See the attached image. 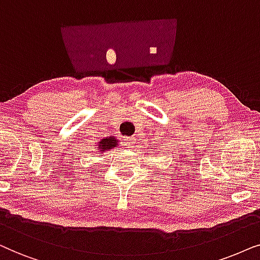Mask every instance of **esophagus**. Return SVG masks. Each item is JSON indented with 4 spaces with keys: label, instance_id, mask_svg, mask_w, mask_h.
I'll return each mask as SVG.
<instances>
[{
    "label": "esophagus",
    "instance_id": "obj_1",
    "mask_svg": "<svg viewBox=\"0 0 260 260\" xmlns=\"http://www.w3.org/2000/svg\"><path fill=\"white\" fill-rule=\"evenodd\" d=\"M123 140L126 141V144H127V145H129V146H131V145H133V144H134V141H136V139H134L133 137H127V138H124Z\"/></svg>",
    "mask_w": 260,
    "mask_h": 260
}]
</instances>
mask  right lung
Returning a JSON list of instances; mask_svg holds the SVG:
<instances>
[{
  "label": "right lung",
  "mask_w": 260,
  "mask_h": 260,
  "mask_svg": "<svg viewBox=\"0 0 260 260\" xmlns=\"http://www.w3.org/2000/svg\"><path fill=\"white\" fill-rule=\"evenodd\" d=\"M116 145H117V140L115 139V138L109 137V138H106V139H102L101 141H100L99 148L102 152H105V151L110 150V148L115 147Z\"/></svg>",
  "instance_id": "right-lung-1"
}]
</instances>
